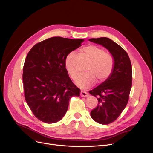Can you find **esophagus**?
Wrapping results in <instances>:
<instances>
[{"instance_id": "34e87169", "label": "esophagus", "mask_w": 153, "mask_h": 153, "mask_svg": "<svg viewBox=\"0 0 153 153\" xmlns=\"http://www.w3.org/2000/svg\"><path fill=\"white\" fill-rule=\"evenodd\" d=\"M80 96H81L82 97H84V98H86V97H87L88 96H89V94H88L86 92L81 91V92H80Z\"/></svg>"}]
</instances>
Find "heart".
Returning <instances> with one entry per match:
<instances>
[{
	"mask_svg": "<svg viewBox=\"0 0 153 153\" xmlns=\"http://www.w3.org/2000/svg\"><path fill=\"white\" fill-rule=\"evenodd\" d=\"M81 52L89 58L91 61L85 73L78 75L75 80V84L81 89H86L93 85L98 79L103 82L110 76L114 68V59L110 53L105 52L98 46L89 45L81 49ZM74 52H69L65 58L64 66L66 71L71 78H75L76 70L73 65Z\"/></svg>",
	"mask_w": 153,
	"mask_h": 153,
	"instance_id": "heart-1",
	"label": "heart"
}]
</instances>
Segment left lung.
<instances>
[{
	"mask_svg": "<svg viewBox=\"0 0 153 153\" xmlns=\"http://www.w3.org/2000/svg\"><path fill=\"white\" fill-rule=\"evenodd\" d=\"M91 42L102 45L114 59V68L110 76L89 93L96 97L98 104L91 112L96 123L108 124L114 122L126 107L132 85V67L128 53L108 38H92Z\"/></svg>",
	"mask_w": 153,
	"mask_h": 153,
	"instance_id": "left-lung-1",
	"label": "left lung"
}]
</instances>
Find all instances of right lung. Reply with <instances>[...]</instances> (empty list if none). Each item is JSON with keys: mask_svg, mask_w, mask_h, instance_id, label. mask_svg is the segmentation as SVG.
Returning a JSON list of instances; mask_svg holds the SVG:
<instances>
[{"mask_svg": "<svg viewBox=\"0 0 153 153\" xmlns=\"http://www.w3.org/2000/svg\"><path fill=\"white\" fill-rule=\"evenodd\" d=\"M84 41L53 37L35 45L27 54L23 68L25 98L40 121L52 124L61 120L70 98L80 96V90L69 78L64 61Z\"/></svg>", "mask_w": 153, "mask_h": 153, "instance_id": "obj_1", "label": "right lung"}]
</instances>
